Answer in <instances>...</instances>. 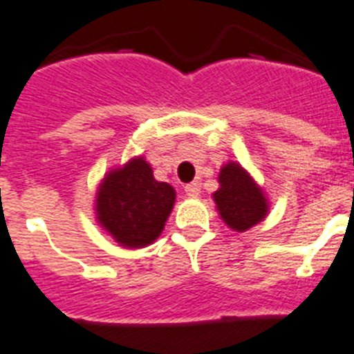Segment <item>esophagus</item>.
Returning a JSON list of instances; mask_svg holds the SVG:
<instances>
[{
  "mask_svg": "<svg viewBox=\"0 0 354 354\" xmlns=\"http://www.w3.org/2000/svg\"><path fill=\"white\" fill-rule=\"evenodd\" d=\"M183 189H185V194H187V196L196 197V196H199V192H201V185L197 183V181H192V183L185 185Z\"/></svg>",
  "mask_w": 354,
  "mask_h": 354,
  "instance_id": "esophagus-1",
  "label": "esophagus"
}]
</instances>
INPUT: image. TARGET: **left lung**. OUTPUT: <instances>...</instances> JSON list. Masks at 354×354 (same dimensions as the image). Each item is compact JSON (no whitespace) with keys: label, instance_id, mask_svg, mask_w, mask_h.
I'll return each mask as SVG.
<instances>
[{"label":"left lung","instance_id":"8db88e82","mask_svg":"<svg viewBox=\"0 0 354 354\" xmlns=\"http://www.w3.org/2000/svg\"><path fill=\"white\" fill-rule=\"evenodd\" d=\"M221 189L213 194L218 215L232 231L243 232L268 213V199L252 176L236 162H227L218 174Z\"/></svg>","mask_w":354,"mask_h":354}]
</instances>
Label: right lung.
Instances as JSON below:
<instances>
[{
  "label": "right lung",
  "mask_w": 354,
  "mask_h": 354,
  "mask_svg": "<svg viewBox=\"0 0 354 354\" xmlns=\"http://www.w3.org/2000/svg\"><path fill=\"white\" fill-rule=\"evenodd\" d=\"M174 199L173 187L155 180L151 165L138 157L106 174L97 190L95 213L118 243L141 248L160 236Z\"/></svg>",
  "instance_id": "right-lung-1"
}]
</instances>
